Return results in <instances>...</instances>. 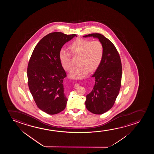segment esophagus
<instances>
[{
    "instance_id": "esophagus-1",
    "label": "esophagus",
    "mask_w": 154,
    "mask_h": 154,
    "mask_svg": "<svg viewBox=\"0 0 154 154\" xmlns=\"http://www.w3.org/2000/svg\"><path fill=\"white\" fill-rule=\"evenodd\" d=\"M74 87H75V88H77L78 87H79V84H75Z\"/></svg>"
}]
</instances>
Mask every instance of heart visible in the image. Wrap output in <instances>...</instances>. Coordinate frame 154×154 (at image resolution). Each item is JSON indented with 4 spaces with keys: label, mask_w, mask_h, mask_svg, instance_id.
Listing matches in <instances>:
<instances>
[{
    "label": "heart",
    "mask_w": 154,
    "mask_h": 154,
    "mask_svg": "<svg viewBox=\"0 0 154 154\" xmlns=\"http://www.w3.org/2000/svg\"><path fill=\"white\" fill-rule=\"evenodd\" d=\"M74 56H79L77 64L70 74L73 79H80L86 76L89 72H93L98 67L103 58L104 48L100 41H92L79 38L69 47ZM59 60L62 67L67 72H70L73 66L70 53L61 49L59 51Z\"/></svg>",
    "instance_id": "b5f03b06"
}]
</instances>
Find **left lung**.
<instances>
[{
	"instance_id": "obj_1",
	"label": "left lung",
	"mask_w": 154,
	"mask_h": 154,
	"mask_svg": "<svg viewBox=\"0 0 154 154\" xmlns=\"http://www.w3.org/2000/svg\"><path fill=\"white\" fill-rule=\"evenodd\" d=\"M87 37L98 38L104 48L101 63L91 76L95 78V85L85 101L89 112L100 115L112 108L118 96L122 76V62L114 45L103 35L95 33L84 36Z\"/></svg>"
}]
</instances>
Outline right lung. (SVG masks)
Returning <instances> with one entry per match:
<instances>
[{
    "mask_svg": "<svg viewBox=\"0 0 154 154\" xmlns=\"http://www.w3.org/2000/svg\"><path fill=\"white\" fill-rule=\"evenodd\" d=\"M77 35L60 32L47 35L35 47L28 63V84L36 105L49 115L65 108L67 102L63 88L65 70L59 60V51L65 43Z\"/></svg>",
    "mask_w": 154,
    "mask_h": 154,
    "instance_id": "1",
    "label": "right lung"
}]
</instances>
